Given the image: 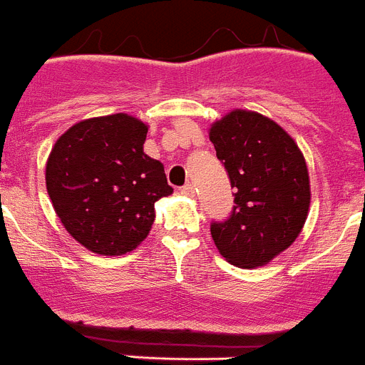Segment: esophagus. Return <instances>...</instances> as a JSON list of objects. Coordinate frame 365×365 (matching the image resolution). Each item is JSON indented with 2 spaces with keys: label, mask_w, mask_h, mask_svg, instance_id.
<instances>
[{
  "label": "esophagus",
  "mask_w": 365,
  "mask_h": 365,
  "mask_svg": "<svg viewBox=\"0 0 365 365\" xmlns=\"http://www.w3.org/2000/svg\"><path fill=\"white\" fill-rule=\"evenodd\" d=\"M180 194L186 195V197H194L195 195V186L194 185H185L180 188Z\"/></svg>",
  "instance_id": "34e87169"
}]
</instances>
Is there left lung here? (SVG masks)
<instances>
[{
  "label": "left lung",
  "mask_w": 365,
  "mask_h": 365,
  "mask_svg": "<svg viewBox=\"0 0 365 365\" xmlns=\"http://www.w3.org/2000/svg\"><path fill=\"white\" fill-rule=\"evenodd\" d=\"M236 190L232 214L212 223L217 251L236 267L266 266L294 244L310 208L307 160L272 118L235 108L208 130Z\"/></svg>",
  "instance_id": "obj_1"
}]
</instances>
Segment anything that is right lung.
<instances>
[{"label": "right lung", "instance_id": "add662e5", "mask_svg": "<svg viewBox=\"0 0 365 365\" xmlns=\"http://www.w3.org/2000/svg\"><path fill=\"white\" fill-rule=\"evenodd\" d=\"M149 125L118 112L77 121L53 145L46 188L64 229L96 255L138 247L155 221V203L173 194L164 164L148 157Z\"/></svg>", "mask_w": 365, "mask_h": 365}]
</instances>
